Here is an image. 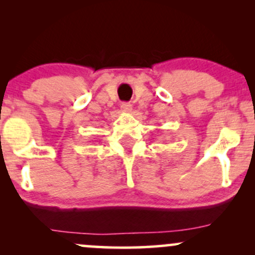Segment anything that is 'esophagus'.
Returning <instances> with one entry per match:
<instances>
[{
  "instance_id": "34e87169",
  "label": "esophagus",
  "mask_w": 255,
  "mask_h": 255,
  "mask_svg": "<svg viewBox=\"0 0 255 255\" xmlns=\"http://www.w3.org/2000/svg\"><path fill=\"white\" fill-rule=\"evenodd\" d=\"M121 110L124 113H130L131 111V104L130 103H122L121 104Z\"/></svg>"
}]
</instances>
